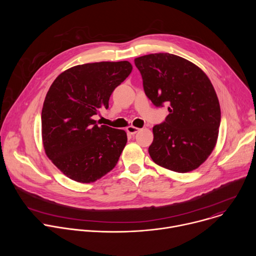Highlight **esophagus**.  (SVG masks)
Segmentation results:
<instances>
[{"instance_id":"esophagus-1","label":"esophagus","mask_w":256,"mask_h":256,"mask_svg":"<svg viewBox=\"0 0 256 256\" xmlns=\"http://www.w3.org/2000/svg\"><path fill=\"white\" fill-rule=\"evenodd\" d=\"M138 130H140V128H136V126H130L126 128V132H128V134H136Z\"/></svg>"}]
</instances>
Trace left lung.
I'll return each instance as SVG.
<instances>
[{
    "mask_svg": "<svg viewBox=\"0 0 256 256\" xmlns=\"http://www.w3.org/2000/svg\"><path fill=\"white\" fill-rule=\"evenodd\" d=\"M147 97L169 105L165 122L153 128L152 160L178 173L198 168L216 144L221 109L212 84L194 62L167 52L134 58Z\"/></svg>",
    "mask_w": 256,
    "mask_h": 256,
    "instance_id": "obj_1",
    "label": "left lung"
}]
</instances>
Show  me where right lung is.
Returning a JSON list of instances; mask_svg holds the SVG:
<instances>
[{"instance_id":"add662e5","label":"right lung","mask_w":256,"mask_h":256,"mask_svg":"<svg viewBox=\"0 0 256 256\" xmlns=\"http://www.w3.org/2000/svg\"><path fill=\"white\" fill-rule=\"evenodd\" d=\"M128 60L72 66L54 81L42 112L46 156L68 178L90 184L112 171L128 142L126 132L96 124L114 90L130 74Z\"/></svg>"}]
</instances>
